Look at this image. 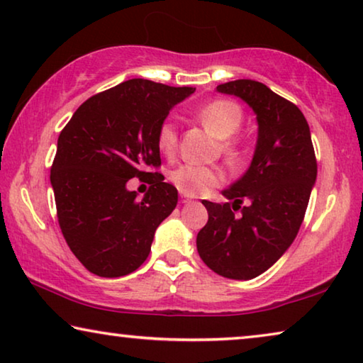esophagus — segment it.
Listing matches in <instances>:
<instances>
[{
  "label": "esophagus",
  "mask_w": 363,
  "mask_h": 363,
  "mask_svg": "<svg viewBox=\"0 0 363 363\" xmlns=\"http://www.w3.org/2000/svg\"><path fill=\"white\" fill-rule=\"evenodd\" d=\"M191 201V198H188L186 194H182V203H189Z\"/></svg>",
  "instance_id": "34e87169"
}]
</instances>
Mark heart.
<instances>
[{"mask_svg": "<svg viewBox=\"0 0 363 363\" xmlns=\"http://www.w3.org/2000/svg\"><path fill=\"white\" fill-rule=\"evenodd\" d=\"M194 116L203 123L206 130H209L216 138L225 139L222 143L228 162L238 164L243 157L242 147L237 141L227 139L235 135L242 126L243 111L240 105L227 99H217L213 102L204 104L194 111ZM157 147L165 155H174L178 147V126L172 118H165L157 128ZM170 180L178 188V191L186 196H199L208 193L209 189L220 186L225 182L224 172L217 167L203 165H180L170 174Z\"/></svg>", "mask_w": 363, "mask_h": 363, "instance_id": "1", "label": "heart"}]
</instances>
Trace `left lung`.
I'll return each mask as SVG.
<instances>
[{
    "label": "left lung",
    "instance_id": "1",
    "mask_svg": "<svg viewBox=\"0 0 363 363\" xmlns=\"http://www.w3.org/2000/svg\"><path fill=\"white\" fill-rule=\"evenodd\" d=\"M217 91L255 110L258 144L247 174L222 191L232 203L203 201L209 219L196 247L209 269L247 281L269 269L297 237L316 180V157L308 123L291 100L252 79L225 82Z\"/></svg>",
    "mask_w": 363,
    "mask_h": 363
}]
</instances>
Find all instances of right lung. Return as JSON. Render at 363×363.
Masks as SVG:
<instances>
[{"instance_id": "right-lung-1", "label": "right lung", "mask_w": 363, "mask_h": 363, "mask_svg": "<svg viewBox=\"0 0 363 363\" xmlns=\"http://www.w3.org/2000/svg\"><path fill=\"white\" fill-rule=\"evenodd\" d=\"M193 87L130 79L87 99L58 136L52 182L61 233L89 272L121 277L150 252L155 228L172 214L178 191L159 174L157 128ZM151 177L143 200L131 177Z\"/></svg>"}]
</instances>
